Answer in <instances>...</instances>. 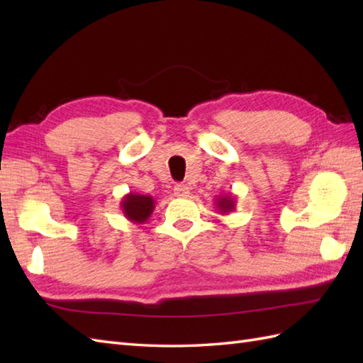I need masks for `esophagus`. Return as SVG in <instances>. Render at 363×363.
Here are the masks:
<instances>
[{
  "label": "esophagus",
  "mask_w": 363,
  "mask_h": 363,
  "mask_svg": "<svg viewBox=\"0 0 363 363\" xmlns=\"http://www.w3.org/2000/svg\"><path fill=\"white\" fill-rule=\"evenodd\" d=\"M173 190H174V195L177 198H187L189 194H190V190H189L186 184H177V186H174Z\"/></svg>",
  "instance_id": "1"
}]
</instances>
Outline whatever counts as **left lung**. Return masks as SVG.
Masks as SVG:
<instances>
[{
	"instance_id": "obj_1",
	"label": "left lung",
	"mask_w": 363,
	"mask_h": 363,
	"mask_svg": "<svg viewBox=\"0 0 363 363\" xmlns=\"http://www.w3.org/2000/svg\"><path fill=\"white\" fill-rule=\"evenodd\" d=\"M235 201L237 196L233 194H225L218 195L215 198V206H217V211L221 215H229L233 211H235Z\"/></svg>"
}]
</instances>
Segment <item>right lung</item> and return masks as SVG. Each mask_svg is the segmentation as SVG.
Returning a JSON list of instances; mask_svg holds the SVG:
<instances>
[{"label": "right lung", "instance_id": "right-lung-1", "mask_svg": "<svg viewBox=\"0 0 363 363\" xmlns=\"http://www.w3.org/2000/svg\"><path fill=\"white\" fill-rule=\"evenodd\" d=\"M120 207L123 215L130 223H134V225H143V223L150 220L156 203H154V198L150 195H140L129 191L128 195L121 198Z\"/></svg>", "mask_w": 363, "mask_h": 363}]
</instances>
